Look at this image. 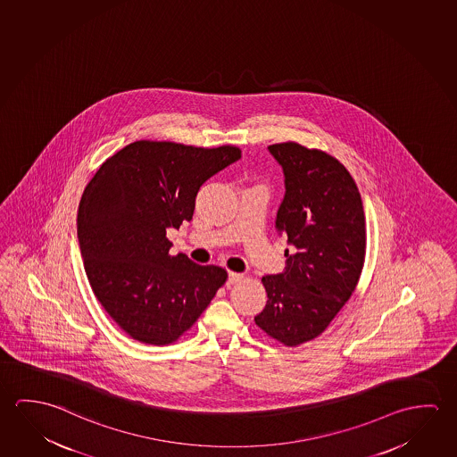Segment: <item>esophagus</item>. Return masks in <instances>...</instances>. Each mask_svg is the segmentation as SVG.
<instances>
[{
  "label": "esophagus",
  "instance_id": "1",
  "mask_svg": "<svg viewBox=\"0 0 457 457\" xmlns=\"http://www.w3.org/2000/svg\"><path fill=\"white\" fill-rule=\"evenodd\" d=\"M242 278H244V276H242V274H237V272H229V274H228V282H226V284H237V282H240Z\"/></svg>",
  "mask_w": 457,
  "mask_h": 457
}]
</instances>
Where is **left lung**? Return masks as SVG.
<instances>
[{
	"instance_id": "obj_1",
	"label": "left lung",
	"mask_w": 457,
	"mask_h": 457,
	"mask_svg": "<svg viewBox=\"0 0 457 457\" xmlns=\"http://www.w3.org/2000/svg\"><path fill=\"white\" fill-rule=\"evenodd\" d=\"M268 150L284 170L276 228L292 248L285 250L284 272L262 277L268 303L254 323L295 347L322 335L359 284L365 213L359 187L335 157L295 142Z\"/></svg>"
}]
</instances>
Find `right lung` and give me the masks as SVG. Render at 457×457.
I'll use <instances>...</instances> for the list:
<instances>
[{
  "label": "right lung",
  "mask_w": 457,
  "mask_h": 457,
  "mask_svg": "<svg viewBox=\"0 0 457 457\" xmlns=\"http://www.w3.org/2000/svg\"><path fill=\"white\" fill-rule=\"evenodd\" d=\"M237 159L231 145L140 140L108 157L84 189V270L106 314L135 341L172 345L225 285L223 268L169 253L167 229L191 221L199 187Z\"/></svg>",
  "instance_id": "1"
}]
</instances>
